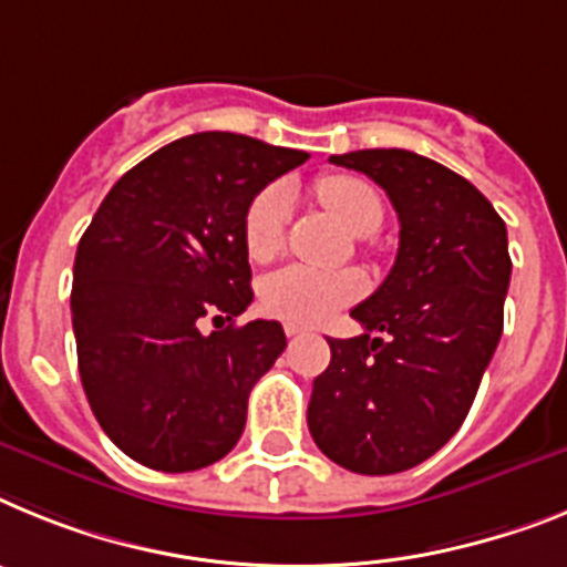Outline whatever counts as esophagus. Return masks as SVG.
Instances as JSON below:
<instances>
[{"label": "esophagus", "instance_id": "esophagus-1", "mask_svg": "<svg viewBox=\"0 0 567 567\" xmlns=\"http://www.w3.org/2000/svg\"><path fill=\"white\" fill-rule=\"evenodd\" d=\"M299 333H305V328L302 324H297V322H285V337H299Z\"/></svg>", "mask_w": 567, "mask_h": 567}]
</instances>
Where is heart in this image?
<instances>
[{"mask_svg": "<svg viewBox=\"0 0 567 567\" xmlns=\"http://www.w3.org/2000/svg\"><path fill=\"white\" fill-rule=\"evenodd\" d=\"M317 196L344 228L368 236L385 219V205L365 179L348 174L322 176ZM290 216V190L268 185L243 214V245L254 262H270L282 250ZM365 293V277L357 270H317L308 265H288L270 274L259 288V302L270 317L297 324H319L337 317L342 308Z\"/></svg>", "mask_w": 567, "mask_h": 567, "instance_id": "b5f03b06", "label": "heart"}]
</instances>
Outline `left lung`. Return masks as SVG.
Wrapping results in <instances>:
<instances>
[{
    "mask_svg": "<svg viewBox=\"0 0 567 567\" xmlns=\"http://www.w3.org/2000/svg\"><path fill=\"white\" fill-rule=\"evenodd\" d=\"M331 162L385 190L400 250L351 311L365 333L328 339L331 365L313 379L308 427L353 474H400L436 454L474 405L502 337L508 230L465 176L427 156L373 147Z\"/></svg>",
    "mask_w": 567,
    "mask_h": 567,
    "instance_id": "obj_1",
    "label": "left lung"
}]
</instances>
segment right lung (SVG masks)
I'll return each mask as SVG.
<instances>
[{
    "mask_svg": "<svg viewBox=\"0 0 567 567\" xmlns=\"http://www.w3.org/2000/svg\"><path fill=\"white\" fill-rule=\"evenodd\" d=\"M305 159L243 134L185 136L131 167L79 239V377L102 431L140 465L199 471L243 436L250 388L288 344L279 322L234 324L254 299L243 214ZM205 316L231 324L202 334Z\"/></svg>",
    "mask_w": 567,
    "mask_h": 567,
    "instance_id": "right-lung-1",
    "label": "right lung"
}]
</instances>
